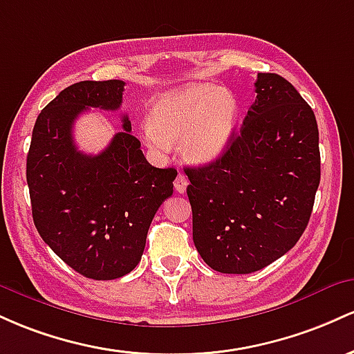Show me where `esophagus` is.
Returning a JSON list of instances; mask_svg holds the SVG:
<instances>
[{
    "mask_svg": "<svg viewBox=\"0 0 354 354\" xmlns=\"http://www.w3.org/2000/svg\"><path fill=\"white\" fill-rule=\"evenodd\" d=\"M187 177L184 176V174H180L178 172V176H177V178H176V182H174V185H176V190L178 194H184L185 192V189H187Z\"/></svg>",
    "mask_w": 354,
    "mask_h": 354,
    "instance_id": "esophagus-1",
    "label": "esophagus"
}]
</instances>
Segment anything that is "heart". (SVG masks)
Listing matches in <instances>:
<instances>
[{"label": "heart", "instance_id": "b5f03b06", "mask_svg": "<svg viewBox=\"0 0 354 354\" xmlns=\"http://www.w3.org/2000/svg\"><path fill=\"white\" fill-rule=\"evenodd\" d=\"M239 122V103L229 90L198 83L156 98L144 125L145 144L165 152L180 140L192 164H210L227 152Z\"/></svg>", "mask_w": 354, "mask_h": 354}]
</instances>
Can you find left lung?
<instances>
[{
  "label": "left lung",
  "instance_id": "1",
  "mask_svg": "<svg viewBox=\"0 0 354 354\" xmlns=\"http://www.w3.org/2000/svg\"><path fill=\"white\" fill-rule=\"evenodd\" d=\"M256 102L227 152L187 167L192 237L214 271L266 268L303 236L321 178L315 112L276 73H257Z\"/></svg>",
  "mask_w": 354,
  "mask_h": 354
}]
</instances>
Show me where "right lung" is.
<instances>
[{"label": "right lung", "mask_w": 354, "mask_h": 354, "mask_svg": "<svg viewBox=\"0 0 354 354\" xmlns=\"http://www.w3.org/2000/svg\"><path fill=\"white\" fill-rule=\"evenodd\" d=\"M125 82H78L38 115L26 157L33 222L63 263L97 281L117 279L140 263L150 222L172 196L176 169L147 162L129 117L103 152L86 156L73 125L88 109L118 110Z\"/></svg>", "instance_id": "obj_1"}]
</instances>
